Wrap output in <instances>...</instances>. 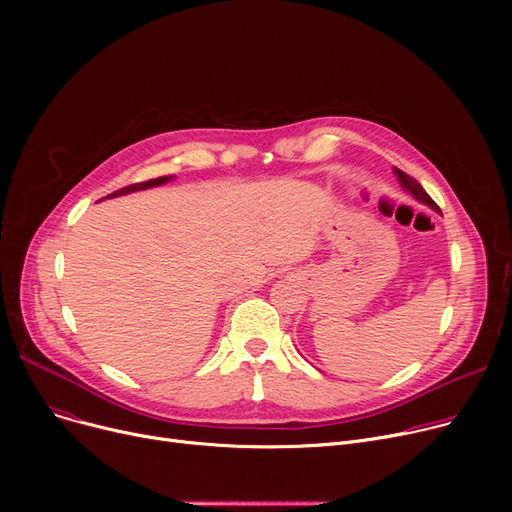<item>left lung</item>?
Returning a JSON list of instances; mask_svg holds the SVG:
<instances>
[{
  "instance_id": "8db88e82",
  "label": "left lung",
  "mask_w": 512,
  "mask_h": 512,
  "mask_svg": "<svg viewBox=\"0 0 512 512\" xmlns=\"http://www.w3.org/2000/svg\"><path fill=\"white\" fill-rule=\"evenodd\" d=\"M396 172V176H398V180H400V184H402V188H405L407 193H411L417 201H421V203H425V205H429L432 209H438V205L434 203V199L429 197L425 191H423V186L413 178V176H409L407 172H402V170H394Z\"/></svg>"
}]
</instances>
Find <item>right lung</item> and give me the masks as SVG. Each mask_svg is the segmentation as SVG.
Wrapping results in <instances>:
<instances>
[{"instance_id":"1","label":"right lung","mask_w":512,"mask_h":512,"mask_svg":"<svg viewBox=\"0 0 512 512\" xmlns=\"http://www.w3.org/2000/svg\"><path fill=\"white\" fill-rule=\"evenodd\" d=\"M168 180H172V176H159V178H153V180H147V182L130 184V186L120 188V191H116V193H112V195H107L105 199H110V197H120V195H128V193H134V191H145V188L159 186V184H164V182H168Z\"/></svg>"}]
</instances>
